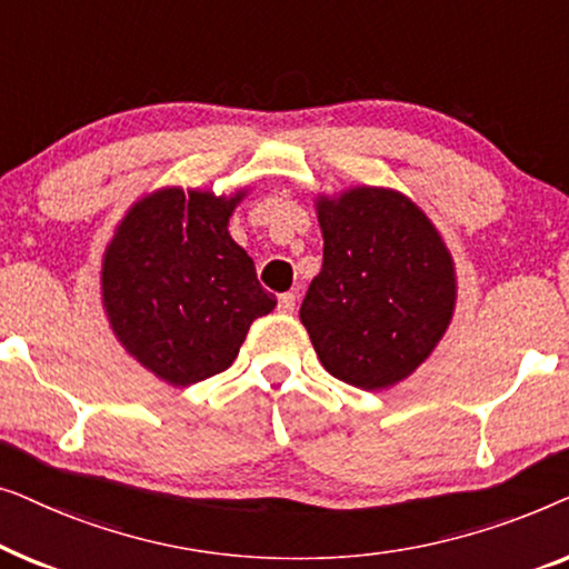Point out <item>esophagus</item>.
Wrapping results in <instances>:
<instances>
[{"mask_svg":"<svg viewBox=\"0 0 569 569\" xmlns=\"http://www.w3.org/2000/svg\"><path fill=\"white\" fill-rule=\"evenodd\" d=\"M277 310H279V313H284V316L295 313V295H292V292H282V295H279Z\"/></svg>","mask_w":569,"mask_h":569,"instance_id":"1","label":"esophagus"}]
</instances>
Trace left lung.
<instances>
[{"mask_svg":"<svg viewBox=\"0 0 569 569\" xmlns=\"http://www.w3.org/2000/svg\"><path fill=\"white\" fill-rule=\"evenodd\" d=\"M323 267L300 306L333 378L380 391L409 378L446 333L456 269L440 232L393 189L357 186L318 197Z\"/></svg>","mask_w":569,"mask_h":569,"instance_id":"1","label":"left lung"}]
</instances>
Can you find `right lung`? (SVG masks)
I'll return each mask as SVG.
<instances>
[{"label":"right lung","instance_id":"1","mask_svg":"<svg viewBox=\"0 0 569 569\" xmlns=\"http://www.w3.org/2000/svg\"><path fill=\"white\" fill-rule=\"evenodd\" d=\"M246 193L160 189L139 199L106 248L103 308L123 349L170 386L228 370L277 298L228 232Z\"/></svg>","mask_w":569,"mask_h":569}]
</instances>
